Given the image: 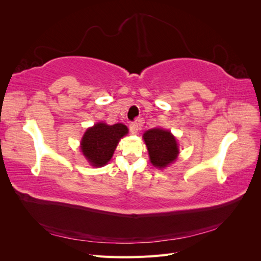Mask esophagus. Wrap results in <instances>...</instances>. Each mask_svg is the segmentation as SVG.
<instances>
[{
    "label": "esophagus",
    "instance_id": "obj_1",
    "mask_svg": "<svg viewBox=\"0 0 261 261\" xmlns=\"http://www.w3.org/2000/svg\"><path fill=\"white\" fill-rule=\"evenodd\" d=\"M140 121H136V122H133L129 124V130L132 134H134V135H136V134L138 133V130L140 129Z\"/></svg>",
    "mask_w": 261,
    "mask_h": 261
}]
</instances>
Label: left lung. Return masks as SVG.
<instances>
[{
	"label": "left lung",
	"instance_id": "obj_1",
	"mask_svg": "<svg viewBox=\"0 0 261 261\" xmlns=\"http://www.w3.org/2000/svg\"><path fill=\"white\" fill-rule=\"evenodd\" d=\"M150 161L156 168H165L176 160L178 147L176 139L169 130L153 128L144 134Z\"/></svg>",
	"mask_w": 261,
	"mask_h": 261
}]
</instances>
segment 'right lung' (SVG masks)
<instances>
[{
  "mask_svg": "<svg viewBox=\"0 0 261 261\" xmlns=\"http://www.w3.org/2000/svg\"><path fill=\"white\" fill-rule=\"evenodd\" d=\"M128 133L125 125L98 123L87 129L82 140V151L93 167H103L111 159L120 139Z\"/></svg>",
  "mask_w": 261,
  "mask_h": 261,
  "instance_id": "right-lung-1",
  "label": "right lung"
}]
</instances>
